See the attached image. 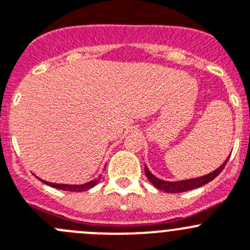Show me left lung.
I'll return each mask as SVG.
<instances>
[{"instance_id":"1","label":"left lung","mask_w":250,"mask_h":250,"mask_svg":"<svg viewBox=\"0 0 250 250\" xmlns=\"http://www.w3.org/2000/svg\"><path fill=\"white\" fill-rule=\"evenodd\" d=\"M229 158V156H228ZM228 158L226 159L225 163H223L221 167H218L217 169L213 170L212 173L208 175H204V177H199V178H194V179H187V180H180V182H166V180H161L158 178L154 177L151 172L148 170V168L145 166V173H146L147 178H148L149 182L159 190H163L166 192H172V194H177V192H184V191H189V190L196 189V188H200L203 185L208 184V182L215 179L218 174L223 170L225 166L227 165Z\"/></svg>"}]
</instances>
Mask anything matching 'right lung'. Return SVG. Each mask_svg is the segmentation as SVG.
I'll return each instance as SVG.
<instances>
[{
  "mask_svg": "<svg viewBox=\"0 0 250 250\" xmlns=\"http://www.w3.org/2000/svg\"><path fill=\"white\" fill-rule=\"evenodd\" d=\"M99 179H101V177H98V178H97V179L91 180V182H88V183H85V184H82V185L55 184V183L45 182V180H42V182H44L45 184L50 185V187L56 188V189H60V190H65V191H85V190H88V189H91V188H93L94 185H96L97 183L99 182Z\"/></svg>",
  "mask_w": 250,
  "mask_h": 250,
  "instance_id": "right-lung-1",
  "label": "right lung"
}]
</instances>
